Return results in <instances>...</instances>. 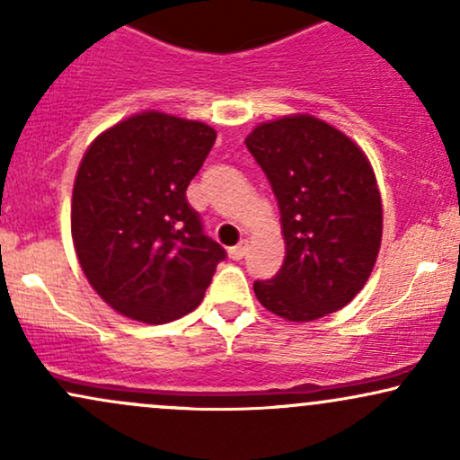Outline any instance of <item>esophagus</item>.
Here are the masks:
<instances>
[{
  "instance_id": "34e87169",
  "label": "esophagus",
  "mask_w": 460,
  "mask_h": 460,
  "mask_svg": "<svg viewBox=\"0 0 460 460\" xmlns=\"http://www.w3.org/2000/svg\"><path fill=\"white\" fill-rule=\"evenodd\" d=\"M248 252V242L246 240H242L240 244L237 246H234V248H229V257L231 260H244V255Z\"/></svg>"
}]
</instances>
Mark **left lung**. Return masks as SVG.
<instances>
[{
	"instance_id": "left-lung-1",
	"label": "left lung",
	"mask_w": 460,
	"mask_h": 460,
	"mask_svg": "<svg viewBox=\"0 0 460 460\" xmlns=\"http://www.w3.org/2000/svg\"><path fill=\"white\" fill-rule=\"evenodd\" d=\"M281 212L285 260L255 281L260 303L289 322L346 307L363 289L383 237V203L366 153L311 114L257 125L246 138Z\"/></svg>"
}]
</instances>
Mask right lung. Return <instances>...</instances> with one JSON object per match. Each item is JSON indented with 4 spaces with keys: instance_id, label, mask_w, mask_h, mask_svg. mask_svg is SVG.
<instances>
[{
    "instance_id": "obj_1",
    "label": "right lung",
    "mask_w": 460,
    "mask_h": 460,
    "mask_svg": "<svg viewBox=\"0 0 460 460\" xmlns=\"http://www.w3.org/2000/svg\"><path fill=\"white\" fill-rule=\"evenodd\" d=\"M200 120L140 112L91 142L77 168L71 235L88 283L119 314L164 324L199 307L225 248L186 190L212 151Z\"/></svg>"
}]
</instances>
